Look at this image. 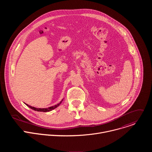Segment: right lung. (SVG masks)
I'll return each instance as SVG.
<instances>
[{
  "label": "right lung",
  "instance_id": "1",
  "mask_svg": "<svg viewBox=\"0 0 152 152\" xmlns=\"http://www.w3.org/2000/svg\"><path fill=\"white\" fill-rule=\"evenodd\" d=\"M62 101V100L58 104H56V105H54V106H53L49 107H48V108H37V107H35L29 106V104H26V103H25L26 105H27L29 107L31 108L32 110H34V111H40V112H49V111H52V110L55 109L56 107H57L58 106H59V104L61 103Z\"/></svg>",
  "mask_w": 152,
  "mask_h": 152
}]
</instances>
